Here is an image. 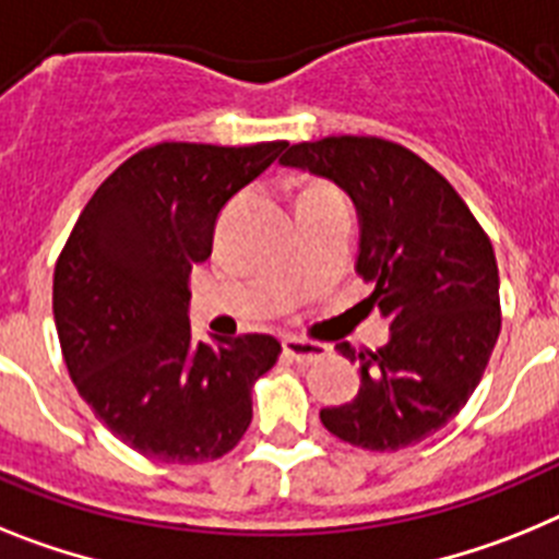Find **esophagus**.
Masks as SVG:
<instances>
[{
  "label": "esophagus",
  "mask_w": 559,
  "mask_h": 559,
  "mask_svg": "<svg viewBox=\"0 0 559 559\" xmlns=\"http://www.w3.org/2000/svg\"><path fill=\"white\" fill-rule=\"evenodd\" d=\"M284 354L293 362H300V366H309V362H318L320 357H326L329 348L320 346V343H309V340L286 337L284 340Z\"/></svg>",
  "instance_id": "obj_1"
}]
</instances>
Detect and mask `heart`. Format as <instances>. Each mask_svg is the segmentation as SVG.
<instances>
[{
  "mask_svg": "<svg viewBox=\"0 0 559 559\" xmlns=\"http://www.w3.org/2000/svg\"><path fill=\"white\" fill-rule=\"evenodd\" d=\"M320 197H334V191L326 186H309L307 191L300 193V202H304V199H320Z\"/></svg>",
  "mask_w": 559,
  "mask_h": 559,
  "instance_id": "1",
  "label": "heart"
}]
</instances>
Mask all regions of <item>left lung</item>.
<instances>
[{
  "label": "left lung",
  "mask_w": 559,
  "mask_h": 559,
  "mask_svg": "<svg viewBox=\"0 0 559 559\" xmlns=\"http://www.w3.org/2000/svg\"><path fill=\"white\" fill-rule=\"evenodd\" d=\"M346 191L360 222L357 273L388 343L357 354L360 391L323 407L329 433L366 450L419 444L467 405L501 332L498 264L487 233L436 168L380 138H326L281 157Z\"/></svg>",
  "instance_id": "1"
}]
</instances>
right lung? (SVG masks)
<instances>
[{
    "instance_id": "1",
    "label": "right lung",
    "mask_w": 559,
    "mask_h": 559,
    "mask_svg": "<svg viewBox=\"0 0 559 559\" xmlns=\"http://www.w3.org/2000/svg\"><path fill=\"white\" fill-rule=\"evenodd\" d=\"M284 148H143L104 179L58 259L52 314L67 371L95 416L148 459L213 461L250 427L252 382L275 366L281 343H197L188 278L211 259L222 207Z\"/></svg>"
}]
</instances>
